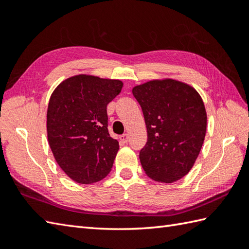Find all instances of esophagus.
I'll use <instances>...</instances> for the list:
<instances>
[{
    "instance_id": "obj_1",
    "label": "esophagus",
    "mask_w": 249,
    "mask_h": 249,
    "mask_svg": "<svg viewBox=\"0 0 249 249\" xmlns=\"http://www.w3.org/2000/svg\"><path fill=\"white\" fill-rule=\"evenodd\" d=\"M120 140L123 142V143H127L128 142V140H129V136H128V134H124V135H122L121 137H120Z\"/></svg>"
}]
</instances>
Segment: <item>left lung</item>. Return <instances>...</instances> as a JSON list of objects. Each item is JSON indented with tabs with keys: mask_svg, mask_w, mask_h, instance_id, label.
I'll use <instances>...</instances> for the list:
<instances>
[{
	"mask_svg": "<svg viewBox=\"0 0 249 249\" xmlns=\"http://www.w3.org/2000/svg\"><path fill=\"white\" fill-rule=\"evenodd\" d=\"M141 106L147 142L139 158L145 174L173 183L186 176L202 147L206 111L199 93L174 79H156L133 88Z\"/></svg>",
	"mask_w": 249,
	"mask_h": 249,
	"instance_id": "8db88e82",
	"label": "left lung"
}]
</instances>
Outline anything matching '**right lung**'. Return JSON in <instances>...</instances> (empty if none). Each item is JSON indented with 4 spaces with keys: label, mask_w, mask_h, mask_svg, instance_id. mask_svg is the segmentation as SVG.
Instances as JSON below:
<instances>
[{
    "label": "right lung",
    "mask_w": 249,
    "mask_h": 249,
    "mask_svg": "<svg viewBox=\"0 0 249 249\" xmlns=\"http://www.w3.org/2000/svg\"><path fill=\"white\" fill-rule=\"evenodd\" d=\"M123 82L77 75L61 82L47 110V135L57 165L72 181L92 184L110 172L119 151L108 131L107 105Z\"/></svg>",
    "instance_id": "add662e5"
}]
</instances>
